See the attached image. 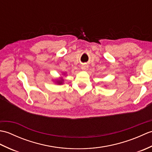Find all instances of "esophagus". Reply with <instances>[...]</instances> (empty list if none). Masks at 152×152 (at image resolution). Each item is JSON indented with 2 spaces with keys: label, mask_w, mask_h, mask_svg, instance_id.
I'll return each mask as SVG.
<instances>
[{
  "label": "esophagus",
  "mask_w": 152,
  "mask_h": 152,
  "mask_svg": "<svg viewBox=\"0 0 152 152\" xmlns=\"http://www.w3.org/2000/svg\"><path fill=\"white\" fill-rule=\"evenodd\" d=\"M88 69V66L86 64H82V70H87Z\"/></svg>",
  "instance_id": "esophagus-1"
}]
</instances>
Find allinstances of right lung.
<instances>
[{
  "mask_svg": "<svg viewBox=\"0 0 152 152\" xmlns=\"http://www.w3.org/2000/svg\"><path fill=\"white\" fill-rule=\"evenodd\" d=\"M59 84H61V83H62V82H61V81H60V82H59Z\"/></svg>",
  "mask_w": 152,
  "mask_h": 152,
  "instance_id": "1",
  "label": "right lung"
}]
</instances>
